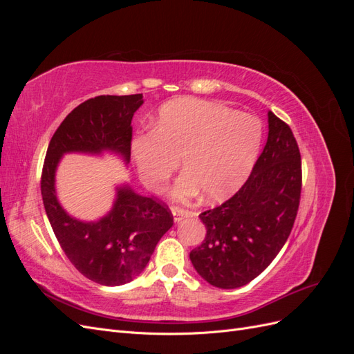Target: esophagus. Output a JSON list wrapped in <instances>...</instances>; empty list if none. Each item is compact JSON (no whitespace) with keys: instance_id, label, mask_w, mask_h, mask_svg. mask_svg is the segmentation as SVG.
I'll list each match as a JSON object with an SVG mask.
<instances>
[{"instance_id":"obj_1","label":"esophagus","mask_w":354,"mask_h":354,"mask_svg":"<svg viewBox=\"0 0 354 354\" xmlns=\"http://www.w3.org/2000/svg\"><path fill=\"white\" fill-rule=\"evenodd\" d=\"M171 212H173L176 223H178V221H181L183 218H187V217L192 216V211L185 209V208H180V207H173V208H171Z\"/></svg>"}]
</instances>
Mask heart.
I'll list each match as a JSON object with an SVG mask.
<instances>
[{
	"label": "heart",
	"instance_id": "obj_1",
	"mask_svg": "<svg viewBox=\"0 0 354 354\" xmlns=\"http://www.w3.org/2000/svg\"><path fill=\"white\" fill-rule=\"evenodd\" d=\"M261 140L257 118L223 104L181 99L159 111L152 131L131 140V155L143 185L156 190L173 174L180 159L181 177L173 198L221 201L248 177Z\"/></svg>",
	"mask_w": 354,
	"mask_h": 354
}]
</instances>
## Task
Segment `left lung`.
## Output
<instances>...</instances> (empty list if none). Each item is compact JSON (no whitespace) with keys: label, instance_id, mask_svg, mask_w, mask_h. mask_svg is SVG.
Wrapping results in <instances>:
<instances>
[{"label":"left lung","instance_id":"1","mask_svg":"<svg viewBox=\"0 0 354 354\" xmlns=\"http://www.w3.org/2000/svg\"><path fill=\"white\" fill-rule=\"evenodd\" d=\"M269 137L245 185L220 207L199 214L207 234L190 261L209 285L250 283L279 254L292 230L301 195V156L295 137L273 112Z\"/></svg>","mask_w":354,"mask_h":354}]
</instances>
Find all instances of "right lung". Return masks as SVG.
Here are the masks:
<instances>
[{
    "label": "right lung",
    "instance_id": "1",
    "mask_svg": "<svg viewBox=\"0 0 354 354\" xmlns=\"http://www.w3.org/2000/svg\"><path fill=\"white\" fill-rule=\"evenodd\" d=\"M143 94L97 95L77 106L51 137L42 167L41 195L47 217L69 261L90 281L118 286L140 274L159 239L173 226L165 203L116 187L112 209L97 221H82L63 209L56 195V169L65 153L131 156V120Z\"/></svg>",
    "mask_w": 354,
    "mask_h": 354
}]
</instances>
